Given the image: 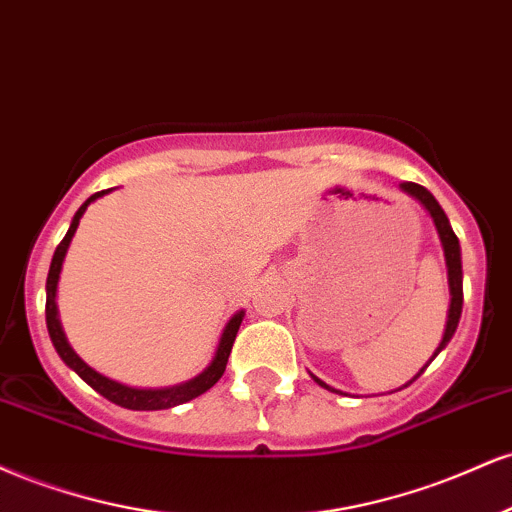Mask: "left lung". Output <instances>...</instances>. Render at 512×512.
<instances>
[{
    "label": "left lung",
    "mask_w": 512,
    "mask_h": 512,
    "mask_svg": "<svg viewBox=\"0 0 512 512\" xmlns=\"http://www.w3.org/2000/svg\"><path fill=\"white\" fill-rule=\"evenodd\" d=\"M400 189L405 191V194H410V196L417 198V201L422 203V206H424L426 210H429L431 218H434V225H436V230H438V237H441L443 254H446V266H448V285H450L448 321H446V330H443L441 345L436 347L434 357H431L429 362H426V366H429V364L434 362V359L438 357V352L446 350V345L450 342V338H453V335H455V330H458V323H460V314H462V261H460V242H458V237H455L453 227H450L446 213H443V208L438 206V201H436L434 194H431L429 189H424V186H419V184H414V182H402ZM426 366H424V369H426ZM424 369L419 371V374L414 376L412 381H417V378L424 374ZM314 381L318 383V386H323L326 390H333V393H340V390L326 386V383H323L321 378L314 376ZM412 381H407L402 388L410 386ZM398 390H400V388H398Z\"/></svg>",
    "instance_id": "1"
}]
</instances>
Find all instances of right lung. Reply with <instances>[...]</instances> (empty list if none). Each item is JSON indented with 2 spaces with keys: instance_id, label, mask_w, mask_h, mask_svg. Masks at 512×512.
I'll return each instance as SVG.
<instances>
[{
  "instance_id": "1",
  "label": "right lung",
  "mask_w": 512,
  "mask_h": 512,
  "mask_svg": "<svg viewBox=\"0 0 512 512\" xmlns=\"http://www.w3.org/2000/svg\"><path fill=\"white\" fill-rule=\"evenodd\" d=\"M107 191H112V189H107ZM107 191H98V194H93L86 203H83L81 208L76 210L74 220H71V225H69V232L64 234V239L59 242L57 251H54L52 263H50V273H47V285H45V290H47V302H45L47 330H50L54 350H57L59 357L64 359V364L69 366V369H74L76 374L81 376L90 388L98 390L102 398H107L119 407H126V410H170V407L184 405V402L198 398V395H203L206 390H210L215 386V383L220 381V376L225 374V366H227V359H230L234 338H237V330H239V326H242L244 311H237V314H234L230 321H227V326L220 335L218 350H215L213 362H210L196 378H191V381H186V383H179V386H172V388H131V386H124V383H117V381H112V378L98 374L95 369H90V366L83 362V359L78 357L74 350H71L69 342H66L62 323H59V316H57V302H54V297H57L59 273H62V263H64V256H66V249H69L71 237H74L78 220L83 218V213H86V208L90 206V203H93L95 198L105 196Z\"/></svg>"
}]
</instances>
